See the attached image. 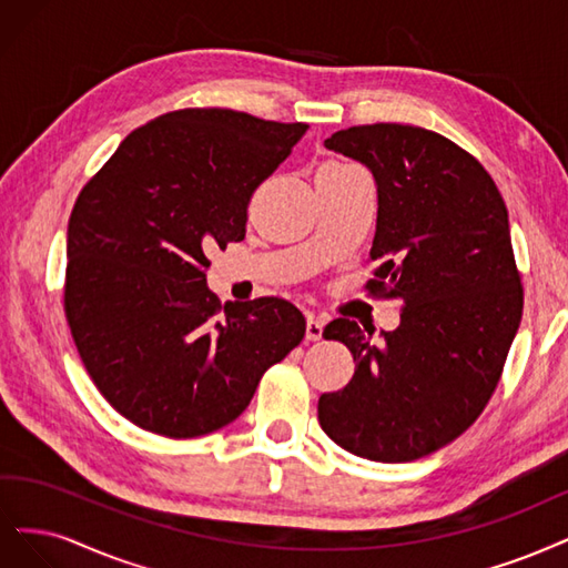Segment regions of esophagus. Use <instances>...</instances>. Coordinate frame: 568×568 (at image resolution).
<instances>
[{"label": "esophagus", "instance_id": "obj_1", "mask_svg": "<svg viewBox=\"0 0 568 568\" xmlns=\"http://www.w3.org/2000/svg\"><path fill=\"white\" fill-rule=\"evenodd\" d=\"M323 337V321L316 314L306 316V339L318 342Z\"/></svg>", "mask_w": 568, "mask_h": 568}]
</instances>
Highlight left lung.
I'll return each instance as SVG.
<instances>
[{
	"label": "left lung",
	"mask_w": 568,
	"mask_h": 568,
	"mask_svg": "<svg viewBox=\"0 0 568 568\" xmlns=\"http://www.w3.org/2000/svg\"><path fill=\"white\" fill-rule=\"evenodd\" d=\"M325 149L373 172L377 266L365 290L404 306L379 339L349 318L325 325L323 337L346 344L358 368L318 398V423L358 457L419 460L484 413L521 323L505 200L477 158L423 126L358 124Z\"/></svg>",
	"instance_id": "1"
}]
</instances>
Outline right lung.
<instances>
[{"instance_id": "obj_1", "label": "right lung", "mask_w": 568, "mask_h": 568, "mask_svg": "<svg viewBox=\"0 0 568 568\" xmlns=\"http://www.w3.org/2000/svg\"><path fill=\"white\" fill-rule=\"evenodd\" d=\"M304 132L184 108L136 126L80 191L65 318L97 389L136 427L168 438L226 427L304 339L287 300L222 306L207 290V250L243 241L254 191Z\"/></svg>"}]
</instances>
